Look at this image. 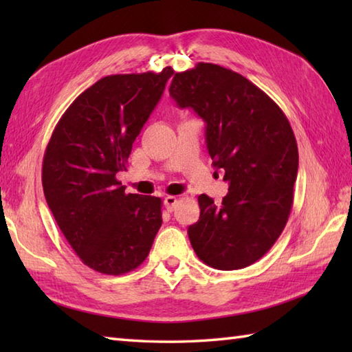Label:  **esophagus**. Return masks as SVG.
I'll list each match as a JSON object with an SVG mask.
<instances>
[{
	"label": "esophagus",
	"instance_id": "34e87169",
	"mask_svg": "<svg viewBox=\"0 0 352 352\" xmlns=\"http://www.w3.org/2000/svg\"><path fill=\"white\" fill-rule=\"evenodd\" d=\"M163 203H164V207H166V210H168V212H174V210H175V207H177L178 199H177L175 197L169 195V197L164 198Z\"/></svg>",
	"mask_w": 352,
	"mask_h": 352
}]
</instances>
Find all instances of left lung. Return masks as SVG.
I'll list each match as a JSON object with an SVG mask.
<instances>
[{
    "instance_id": "1",
    "label": "left lung",
    "mask_w": 352,
    "mask_h": 352,
    "mask_svg": "<svg viewBox=\"0 0 352 352\" xmlns=\"http://www.w3.org/2000/svg\"><path fill=\"white\" fill-rule=\"evenodd\" d=\"M169 94L204 119L212 164L230 184L219 206L198 197L199 219L188 230L193 251L221 271L256 263L294 204L298 145L286 115L248 78L213 63L175 72Z\"/></svg>"
}]
</instances>
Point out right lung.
Returning <instances> with one entry per match:
<instances>
[{
    "label": "right lung",
    "instance_id": "obj_1",
    "mask_svg": "<svg viewBox=\"0 0 352 352\" xmlns=\"http://www.w3.org/2000/svg\"><path fill=\"white\" fill-rule=\"evenodd\" d=\"M172 68L118 74L80 94L45 149L43 193L66 241L86 266L122 275L144 263L162 226V199L125 193L133 142L162 98Z\"/></svg>",
    "mask_w": 352,
    "mask_h": 352
}]
</instances>
